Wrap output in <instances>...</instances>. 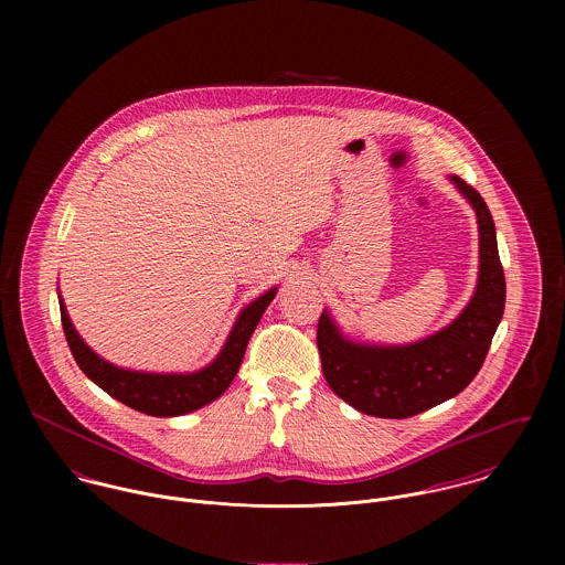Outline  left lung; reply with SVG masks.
<instances>
[{"label": "left lung", "instance_id": "1", "mask_svg": "<svg viewBox=\"0 0 565 565\" xmlns=\"http://www.w3.org/2000/svg\"><path fill=\"white\" fill-rule=\"evenodd\" d=\"M477 213L479 278L466 309L441 330L404 345L356 341L323 309L318 350L330 390L365 415L403 419L461 394L479 374L504 313V271L481 193L448 175Z\"/></svg>", "mask_w": 565, "mask_h": 565}]
</instances>
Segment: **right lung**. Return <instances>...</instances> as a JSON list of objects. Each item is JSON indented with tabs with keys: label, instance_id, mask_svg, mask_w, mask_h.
Returning a JSON list of instances; mask_svg holds the SVG:
<instances>
[{
	"label": "right lung",
	"instance_id": "right-lung-1",
	"mask_svg": "<svg viewBox=\"0 0 565 565\" xmlns=\"http://www.w3.org/2000/svg\"><path fill=\"white\" fill-rule=\"evenodd\" d=\"M276 291L278 287H271L269 291L258 296L254 302L245 305V309H242V313L233 323L220 354L202 370L184 372V374L182 372L180 374L178 372H139V370L119 367L102 359L78 334L76 326L70 320V313L61 294H58V305H61V320H63V330H65L70 350L76 363L81 365L82 372L97 387H102L115 401L135 411H141L146 415L175 417L217 401L231 387V383L239 372L247 341L254 328L260 322L265 309L276 298Z\"/></svg>",
	"mask_w": 565,
	"mask_h": 565
}]
</instances>
